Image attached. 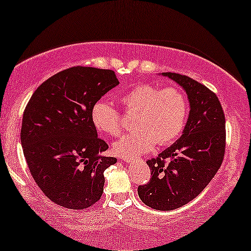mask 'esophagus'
<instances>
[{
	"instance_id": "34e87169",
	"label": "esophagus",
	"mask_w": 251,
	"mask_h": 251,
	"mask_svg": "<svg viewBox=\"0 0 251 251\" xmlns=\"http://www.w3.org/2000/svg\"><path fill=\"white\" fill-rule=\"evenodd\" d=\"M121 159H123L124 162H126V163H132V162H134L136 161V159L133 158V157H121Z\"/></svg>"
}]
</instances>
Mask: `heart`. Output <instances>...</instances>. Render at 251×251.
I'll list each match as a JSON object with an SVG mask.
<instances>
[{"label": "heart", "mask_w": 251, "mask_h": 251, "mask_svg": "<svg viewBox=\"0 0 251 251\" xmlns=\"http://www.w3.org/2000/svg\"><path fill=\"white\" fill-rule=\"evenodd\" d=\"M126 111L137 114L136 128L113 145L117 155L132 157L150 151L156 144L166 147L177 139L188 114L186 95L178 88H161L138 84L120 99ZM92 121L96 130L111 137L123 132L120 112L106 100L96 101L92 108Z\"/></svg>", "instance_id": "b5f03b06"}]
</instances>
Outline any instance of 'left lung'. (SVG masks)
I'll list each match as a JSON object with an SVG mask.
<instances>
[{
	"mask_svg": "<svg viewBox=\"0 0 251 251\" xmlns=\"http://www.w3.org/2000/svg\"><path fill=\"white\" fill-rule=\"evenodd\" d=\"M162 75L186 92L189 114L180 138L157 158L147 162L151 178L138 187V195L153 210L172 211L197 198L222 166L225 117L218 98L207 87L180 74Z\"/></svg>",
	"mask_w": 251,
	"mask_h": 251,
	"instance_id": "left-lung-1",
	"label": "left lung"
}]
</instances>
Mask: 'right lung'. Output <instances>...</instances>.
Wrapping results in <instances>:
<instances>
[{
    "label": "right lung",
    "mask_w": 251,
    "mask_h": 251,
    "mask_svg": "<svg viewBox=\"0 0 251 251\" xmlns=\"http://www.w3.org/2000/svg\"><path fill=\"white\" fill-rule=\"evenodd\" d=\"M119 84L114 71L75 67L33 93L24 112L21 144L35 183L51 201L70 210L93 206L103 192V172L117 163L102 155L92 108Z\"/></svg>",
    "instance_id": "right-lung-1"
}]
</instances>
